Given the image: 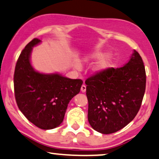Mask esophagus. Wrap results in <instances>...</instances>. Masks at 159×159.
I'll return each instance as SVG.
<instances>
[{
    "label": "esophagus",
    "instance_id": "obj_1",
    "mask_svg": "<svg viewBox=\"0 0 159 159\" xmlns=\"http://www.w3.org/2000/svg\"><path fill=\"white\" fill-rule=\"evenodd\" d=\"M81 90L82 92L84 93V92H86V86L85 85H82L81 86Z\"/></svg>",
    "mask_w": 159,
    "mask_h": 159
}]
</instances>
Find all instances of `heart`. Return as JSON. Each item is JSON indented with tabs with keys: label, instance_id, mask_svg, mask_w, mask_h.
I'll return each mask as SVG.
<instances>
[{
	"label": "heart",
	"instance_id": "b5f03b06",
	"mask_svg": "<svg viewBox=\"0 0 159 159\" xmlns=\"http://www.w3.org/2000/svg\"><path fill=\"white\" fill-rule=\"evenodd\" d=\"M102 56V54H99V53H96V54H93L92 55H89L85 59V61L89 62V61H92L94 60H97L99 59ZM109 65V59L108 58H104L102 60H101L99 62H97L96 65H94V67H93V70L95 72H99L103 70L105 68H107V66Z\"/></svg>",
	"mask_w": 159,
	"mask_h": 159
}]
</instances>
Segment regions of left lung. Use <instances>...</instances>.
<instances>
[{"label": "left lung", "instance_id": "obj_1", "mask_svg": "<svg viewBox=\"0 0 159 159\" xmlns=\"http://www.w3.org/2000/svg\"><path fill=\"white\" fill-rule=\"evenodd\" d=\"M85 84L91 126L102 134L118 132L134 119L141 107L146 86L143 61L134 51L124 66L103 70Z\"/></svg>", "mask_w": 159, "mask_h": 159}]
</instances>
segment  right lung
I'll return each instance as SVG.
<instances>
[{
	"label": "right lung",
	"instance_id": "right-lung-1",
	"mask_svg": "<svg viewBox=\"0 0 159 159\" xmlns=\"http://www.w3.org/2000/svg\"><path fill=\"white\" fill-rule=\"evenodd\" d=\"M34 39L22 51L14 75V95L20 111L41 129L57 127L64 119L69 102L80 92L83 81L60 74H43L34 70L30 61Z\"/></svg>",
	"mask_w": 159,
	"mask_h": 159
}]
</instances>
